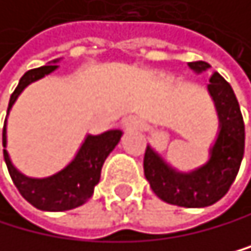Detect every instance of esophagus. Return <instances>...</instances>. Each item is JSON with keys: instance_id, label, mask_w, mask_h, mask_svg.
I'll list each match as a JSON object with an SVG mask.
<instances>
[{"instance_id": "esophagus-1", "label": "esophagus", "mask_w": 251, "mask_h": 251, "mask_svg": "<svg viewBox=\"0 0 251 251\" xmlns=\"http://www.w3.org/2000/svg\"><path fill=\"white\" fill-rule=\"evenodd\" d=\"M125 126H126L128 129H139L142 126V123L136 117H128L126 120H125Z\"/></svg>"}]
</instances>
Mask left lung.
Masks as SVG:
<instances>
[{
	"label": "left lung",
	"instance_id": "8db88e82",
	"mask_svg": "<svg viewBox=\"0 0 251 251\" xmlns=\"http://www.w3.org/2000/svg\"><path fill=\"white\" fill-rule=\"evenodd\" d=\"M188 68L201 74L210 64L193 61ZM209 82L207 91L218 117V133L209 149V160L196 169L182 172L172 168L151 145L145 150L144 174L151 191L178 207H207L220 201L234 182L244 158L245 126L237 98L218 73H213Z\"/></svg>",
	"mask_w": 251,
	"mask_h": 251
}]
</instances>
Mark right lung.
Masks as SVG:
<instances>
[{"label": "right lung", "instance_id": "obj_1", "mask_svg": "<svg viewBox=\"0 0 251 251\" xmlns=\"http://www.w3.org/2000/svg\"><path fill=\"white\" fill-rule=\"evenodd\" d=\"M60 58L47 63L46 66L38 69H31L25 73L19 85L11 96L7 107V115L15 104L17 98L22 95L29 83L42 79L49 74H52L60 66ZM123 134L122 129H109L102 134H87L82 145L77 150L75 156L71 160L61 171L49 177H28L23 172L15 168L7 147V118L2 128V147H4V161L9 169V174L12 177V182L20 191V195L26 201L34 205L36 209L46 212H64L75 209L79 205L85 204L93 196L95 187L101 178V169L106 158L112 151L117 144L120 142Z\"/></svg>", "mask_w": 251, "mask_h": 251}]
</instances>
